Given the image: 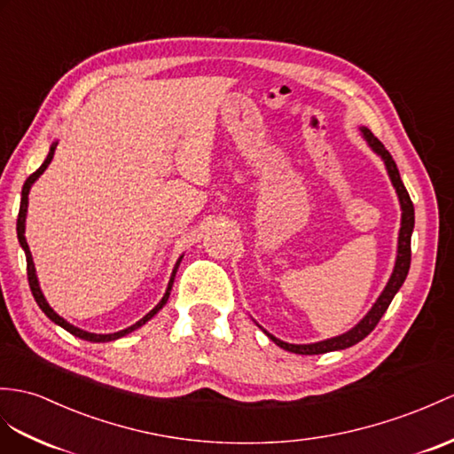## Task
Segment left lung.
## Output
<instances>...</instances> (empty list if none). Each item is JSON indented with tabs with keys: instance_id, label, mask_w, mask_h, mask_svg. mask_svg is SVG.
Segmentation results:
<instances>
[{
	"instance_id": "obj_1",
	"label": "left lung",
	"mask_w": 454,
	"mask_h": 454,
	"mask_svg": "<svg viewBox=\"0 0 454 454\" xmlns=\"http://www.w3.org/2000/svg\"><path fill=\"white\" fill-rule=\"evenodd\" d=\"M362 132H364V137H366L370 146L373 148V152L380 153V156L383 158V161L387 165V171H389V176H391V183L396 189V194H399L401 207H403V223H401V233H399V254H396L395 270H393L389 283H387V286H385V291L378 298V302L373 304V308L368 312V316L364 317L356 327H352L348 333H345V335H339V337L327 339V340H322V342H314V345H289V342H283L279 339H275L273 335L268 333V331H265V333H268V337L275 342V345L285 348V350H289V352H294V355H324V352H331V350H342V348H348L352 345H356V342H360L364 337H368L372 331L375 329V325L380 324L381 316L387 312V308H389L393 296L396 294V291L401 289L404 279H406V275H408V270H411V254H412L411 252V237H412V229H414L412 200H411V196H408V192L404 189L399 169H396V163L389 153V150H387L368 129H362Z\"/></svg>"
}]
</instances>
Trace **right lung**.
Wrapping results in <instances>:
<instances>
[{
	"label": "right lung",
	"mask_w": 454,
	"mask_h": 454,
	"mask_svg": "<svg viewBox=\"0 0 454 454\" xmlns=\"http://www.w3.org/2000/svg\"><path fill=\"white\" fill-rule=\"evenodd\" d=\"M55 146H58V144H53V146L50 148V153H48V158H46V161H43L40 168L32 173L28 179L25 181V184H23V194H20V207H19V217H17V237H19V242H20V247H23V250H25V256H27V275H28V285H30V291H32V296H35V301H36V304L42 308V312L46 314L51 322H55L58 325H61L63 329H67L71 335H74V337H81V339H84V340H92V342H107V340H115V339H119V337H125L127 333H130V331H135V329H138L140 325H144L148 322L150 317H153L156 316L161 308L165 306V302H168V298H169V293H171V286H173V279H175V273H176V268H179V262H176V265H175V270H173V275H171V279H169V285H168V291H165V294H163V298L160 301V304L153 308L152 312H148L146 316H144L140 322H137L135 325H130V327H127V329H123V331H117V333H109V335H96V333H88V331H82V329H79V327H74V325H71L69 322H65V319L61 317V316H58L55 314L53 310H51V306L46 302V298H43V294H42V291H40V286H38V279H36V270H35V262H32V254H30V248H28V245H27V239H25V219H27V206H28V192H30V186H32V183H35L38 176L46 171V168L50 165V161L53 160V152H55Z\"/></svg>",
	"instance_id": "obj_1"
}]
</instances>
